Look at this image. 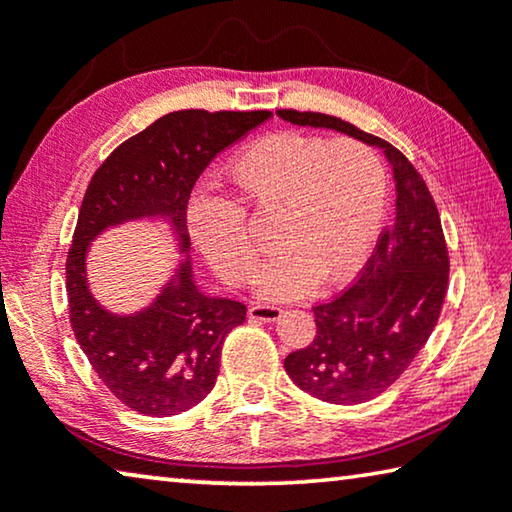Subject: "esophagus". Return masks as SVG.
<instances>
[{"instance_id":"esophagus-1","label":"esophagus","mask_w":512,"mask_h":512,"mask_svg":"<svg viewBox=\"0 0 512 512\" xmlns=\"http://www.w3.org/2000/svg\"><path fill=\"white\" fill-rule=\"evenodd\" d=\"M248 316L253 321H266V323H271V321H278L280 316H282V307H275V305H253L248 310Z\"/></svg>"}]
</instances>
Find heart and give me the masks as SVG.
<instances>
[{
  "label": "heart",
  "instance_id": "heart-1",
  "mask_svg": "<svg viewBox=\"0 0 512 512\" xmlns=\"http://www.w3.org/2000/svg\"><path fill=\"white\" fill-rule=\"evenodd\" d=\"M239 202L273 214L275 253L257 273V296L291 300L319 285L351 280L376 246L385 216L387 180L380 159L355 141H323L280 132L243 148L227 166ZM189 232L225 285L253 278L255 246L232 200L198 196Z\"/></svg>",
  "mask_w": 512,
  "mask_h": 512
}]
</instances>
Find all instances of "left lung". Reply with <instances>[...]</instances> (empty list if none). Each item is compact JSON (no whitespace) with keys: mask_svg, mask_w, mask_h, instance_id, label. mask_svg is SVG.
<instances>
[{"mask_svg":"<svg viewBox=\"0 0 512 512\" xmlns=\"http://www.w3.org/2000/svg\"><path fill=\"white\" fill-rule=\"evenodd\" d=\"M278 116L291 125L358 139L383 150L392 166V230L380 237L351 289L312 307L314 342L285 358L289 378L316 399L337 405L371 401L410 367L440 316L449 285L440 214L426 182L394 145L326 113L280 109Z\"/></svg>","mask_w":512,"mask_h":512,"instance_id":"8db88e82","label":"left lung"}]
</instances>
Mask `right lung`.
I'll return each mask as SVG.
<instances>
[{"mask_svg":"<svg viewBox=\"0 0 512 512\" xmlns=\"http://www.w3.org/2000/svg\"><path fill=\"white\" fill-rule=\"evenodd\" d=\"M269 118L271 111H173L118 145L88 184L66 264L70 323L102 383L139 415H177L205 399L227 332L246 321L237 300L198 287L186 205L209 161ZM143 220L164 222L183 259L150 306L113 313L90 291L87 250L111 226Z\"/></svg>","mask_w":512,"mask_h":512,"instance_id":"add662e5","label":"right lung"}]
</instances>
